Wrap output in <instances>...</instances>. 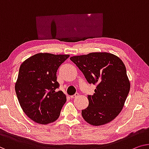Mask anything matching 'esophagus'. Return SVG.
Here are the masks:
<instances>
[{"mask_svg": "<svg viewBox=\"0 0 149 149\" xmlns=\"http://www.w3.org/2000/svg\"><path fill=\"white\" fill-rule=\"evenodd\" d=\"M77 96H78V94H77V93H75L74 95H73V96H71L70 97H71V98H74V97H76Z\"/></svg>", "mask_w": 149, "mask_h": 149, "instance_id": "34e87169", "label": "esophagus"}]
</instances>
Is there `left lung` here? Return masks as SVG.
<instances>
[{
    "label": "left lung",
    "mask_w": 149,
    "mask_h": 149,
    "mask_svg": "<svg viewBox=\"0 0 149 149\" xmlns=\"http://www.w3.org/2000/svg\"><path fill=\"white\" fill-rule=\"evenodd\" d=\"M89 84L96 86L88 95V106L81 110L84 119L94 126L107 124L123 109L130 91V82L123 61L108 53H90L70 57Z\"/></svg>",
    "instance_id": "obj_1"
}]
</instances>
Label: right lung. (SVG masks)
Wrapping results in <instances>:
<instances>
[{"mask_svg": "<svg viewBox=\"0 0 149 149\" xmlns=\"http://www.w3.org/2000/svg\"><path fill=\"white\" fill-rule=\"evenodd\" d=\"M69 55L37 53L20 66L15 84L23 112L35 123L47 124L58 118L66 96L57 91V71Z\"/></svg>", "mask_w": 149, "mask_h": 149, "instance_id": "add662e5", "label": "right lung"}]
</instances>
